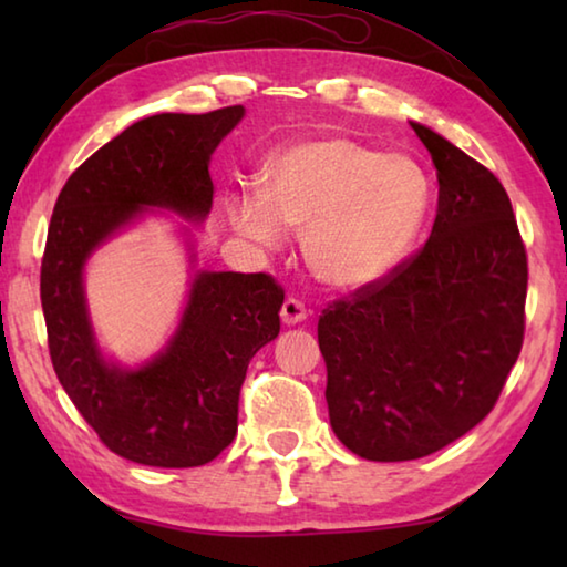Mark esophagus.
<instances>
[{"label": "esophagus", "mask_w": 567, "mask_h": 567, "mask_svg": "<svg viewBox=\"0 0 567 567\" xmlns=\"http://www.w3.org/2000/svg\"><path fill=\"white\" fill-rule=\"evenodd\" d=\"M280 315H282L285 324H297V322L307 320V307H305V302L297 300V297H287V300L282 302Z\"/></svg>", "instance_id": "obj_1"}]
</instances>
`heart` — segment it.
I'll return each mask as SVG.
<instances>
[{
  "instance_id": "1",
  "label": "heart",
  "mask_w": 567,
  "mask_h": 567,
  "mask_svg": "<svg viewBox=\"0 0 567 567\" xmlns=\"http://www.w3.org/2000/svg\"><path fill=\"white\" fill-rule=\"evenodd\" d=\"M427 179L415 162L348 137H324L270 159L265 199L229 205L239 235L277 247L282 225L305 229V260L334 290H360L405 260L427 213Z\"/></svg>"
}]
</instances>
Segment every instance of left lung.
Returning <instances> with one entry per match:
<instances>
[{
	"instance_id": "left-lung-1",
	"label": "left lung",
	"mask_w": 567,
	"mask_h": 567,
	"mask_svg": "<svg viewBox=\"0 0 567 567\" xmlns=\"http://www.w3.org/2000/svg\"><path fill=\"white\" fill-rule=\"evenodd\" d=\"M437 169L427 243L380 282L324 307L330 425L354 455L425 457L495 408L523 348L527 255L491 169L412 122Z\"/></svg>"
}]
</instances>
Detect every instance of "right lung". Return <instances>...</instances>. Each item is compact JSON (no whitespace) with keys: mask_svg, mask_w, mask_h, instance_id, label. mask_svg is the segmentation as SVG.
<instances>
[{"mask_svg":"<svg viewBox=\"0 0 567 567\" xmlns=\"http://www.w3.org/2000/svg\"><path fill=\"white\" fill-rule=\"evenodd\" d=\"M243 114L233 104L134 122L56 197L40 275L52 368L102 443L132 463L197 467L233 443L247 364L280 332L285 290L267 272H199L169 348L145 368L122 370L94 344L82 267L147 205L203 219L215 195L209 155Z\"/></svg>","mask_w":567,"mask_h":567,"instance_id":"1","label":"right lung"}]
</instances>
